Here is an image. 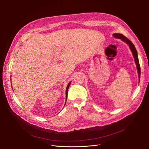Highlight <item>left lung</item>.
I'll return each instance as SVG.
<instances>
[{
	"label": "left lung",
	"mask_w": 149,
	"mask_h": 149,
	"mask_svg": "<svg viewBox=\"0 0 149 149\" xmlns=\"http://www.w3.org/2000/svg\"><path fill=\"white\" fill-rule=\"evenodd\" d=\"M113 36L114 38H116L121 39L123 41L125 42L129 46H130V48L131 49V52L132 53V54H133V56L134 57L135 62L136 65V68H137V71H138V77H139V81H140V75H141V69H140L139 60H138V57L137 52H136V49L134 45L132 44V42L130 40V39H128L126 37H125L122 34H120V33H114L113 34Z\"/></svg>",
	"instance_id": "left-lung-1"
}]
</instances>
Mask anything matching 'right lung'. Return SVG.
<instances>
[{
    "label": "right lung",
    "instance_id": "1",
    "mask_svg": "<svg viewBox=\"0 0 149 149\" xmlns=\"http://www.w3.org/2000/svg\"><path fill=\"white\" fill-rule=\"evenodd\" d=\"M71 82H69L67 86V87H66V100L67 99V97H68V88H69V86H70V84H71Z\"/></svg>",
    "mask_w": 149,
    "mask_h": 149
}]
</instances>
